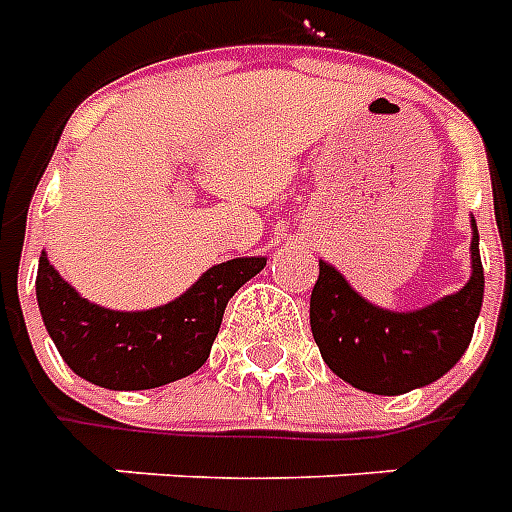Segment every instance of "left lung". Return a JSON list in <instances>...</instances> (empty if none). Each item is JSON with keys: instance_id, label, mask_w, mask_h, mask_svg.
<instances>
[{"instance_id": "1", "label": "left lung", "mask_w": 512, "mask_h": 512, "mask_svg": "<svg viewBox=\"0 0 512 512\" xmlns=\"http://www.w3.org/2000/svg\"><path fill=\"white\" fill-rule=\"evenodd\" d=\"M472 277L458 293L414 312L381 310L321 260L310 299L312 337L326 365L362 392L403 395L433 384L466 354L483 307L480 235L472 219Z\"/></svg>"}]
</instances>
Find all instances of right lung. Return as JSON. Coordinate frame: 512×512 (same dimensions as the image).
I'll use <instances>...</instances> for the list:
<instances>
[{"label":"right lung","mask_w":512,"mask_h":512,"mask_svg":"<svg viewBox=\"0 0 512 512\" xmlns=\"http://www.w3.org/2000/svg\"><path fill=\"white\" fill-rule=\"evenodd\" d=\"M266 257L208 268L183 296L142 312L106 310L82 299L40 255L38 307L46 332L76 376L104 389H156L205 365L227 301L260 274Z\"/></svg>","instance_id":"1"}]
</instances>
